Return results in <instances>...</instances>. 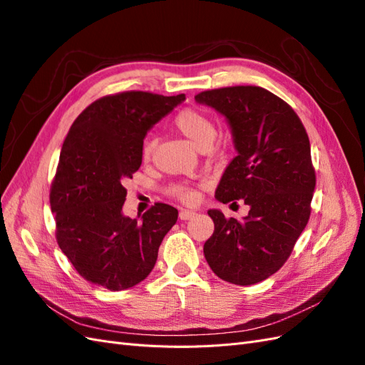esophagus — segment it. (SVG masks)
I'll list each match as a JSON object with an SVG mask.
<instances>
[{"instance_id":"esophagus-1","label":"esophagus","mask_w":365,"mask_h":365,"mask_svg":"<svg viewBox=\"0 0 365 365\" xmlns=\"http://www.w3.org/2000/svg\"><path fill=\"white\" fill-rule=\"evenodd\" d=\"M195 212L193 210H181L180 212V219L181 220H189V219H192V217H195Z\"/></svg>"}]
</instances>
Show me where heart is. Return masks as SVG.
<instances>
[{
	"label": "heart",
	"mask_w": 365,
	"mask_h": 365,
	"mask_svg": "<svg viewBox=\"0 0 365 365\" xmlns=\"http://www.w3.org/2000/svg\"><path fill=\"white\" fill-rule=\"evenodd\" d=\"M172 125L176 129V132H180L181 135H184L197 150L201 152L212 148L213 141L216 140V135H217V128L213 118L208 114H205L204 111H201V109H195V108L182 109V111H180L173 117ZM155 146H157V140L153 137H148L141 146L143 158L149 160L152 157L153 150H155ZM170 192L173 196L180 197V200L184 202H193L196 200V193L195 190L190 189V187L175 185L172 187Z\"/></svg>",
	"instance_id": "1"
}]
</instances>
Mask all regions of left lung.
Returning a JSON list of instances; mask_svg holds the SVG:
<instances>
[{
  "instance_id": "obj_1",
  "label": "left lung",
  "mask_w": 365,
  "mask_h": 365,
  "mask_svg": "<svg viewBox=\"0 0 365 365\" xmlns=\"http://www.w3.org/2000/svg\"><path fill=\"white\" fill-rule=\"evenodd\" d=\"M195 101L224 115L237 155L216 189L219 202L244 200V220L208 210L215 231L204 244L210 268L250 286L277 272L304 230L315 190L311 143L294 109L260 86H228Z\"/></svg>"
}]
</instances>
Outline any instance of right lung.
Here are the masks:
<instances>
[{
	"label": "right lung",
	"mask_w": 365,
	"mask_h": 365,
	"mask_svg": "<svg viewBox=\"0 0 365 365\" xmlns=\"http://www.w3.org/2000/svg\"><path fill=\"white\" fill-rule=\"evenodd\" d=\"M185 101L184 94L128 91L98 98L65 138L50 205L56 239L85 280L123 291L145 280L178 210L155 204L141 217L123 215L125 180L141 165L148 130Z\"/></svg>",
	"instance_id": "right-lung-1"
}]
</instances>
